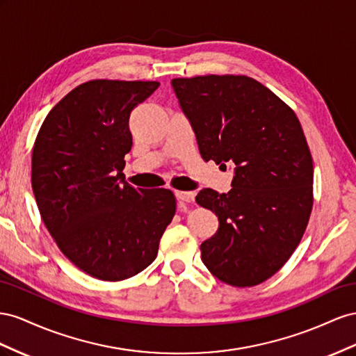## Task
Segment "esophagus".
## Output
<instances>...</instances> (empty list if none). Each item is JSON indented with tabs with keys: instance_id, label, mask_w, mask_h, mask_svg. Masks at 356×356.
Here are the masks:
<instances>
[{
	"instance_id": "obj_1",
	"label": "esophagus",
	"mask_w": 356,
	"mask_h": 356,
	"mask_svg": "<svg viewBox=\"0 0 356 356\" xmlns=\"http://www.w3.org/2000/svg\"><path fill=\"white\" fill-rule=\"evenodd\" d=\"M176 198L180 201V202H192L195 198V194L194 192H184V191H176Z\"/></svg>"
}]
</instances>
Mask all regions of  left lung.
I'll return each instance as SVG.
<instances>
[{"instance_id": "obj_1", "label": "left lung", "mask_w": 356, "mask_h": 356, "mask_svg": "<svg viewBox=\"0 0 356 356\" xmlns=\"http://www.w3.org/2000/svg\"><path fill=\"white\" fill-rule=\"evenodd\" d=\"M200 154L227 170L231 191L201 189L195 201L219 219L201 243V261L232 286H255L285 264L313 206V161L298 118L268 88L246 76L172 79Z\"/></svg>"}]
</instances>
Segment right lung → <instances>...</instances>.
I'll return each mask as SVG.
<instances>
[{
  "mask_svg": "<svg viewBox=\"0 0 356 356\" xmlns=\"http://www.w3.org/2000/svg\"><path fill=\"white\" fill-rule=\"evenodd\" d=\"M158 82L90 80L49 111L33 149L40 215L60 252L89 276L133 277L158 255L176 213L170 189L120 180L133 146L129 115Z\"/></svg>",
  "mask_w": 356,
  "mask_h": 356,
  "instance_id": "right-lung-1",
  "label": "right lung"
}]
</instances>
